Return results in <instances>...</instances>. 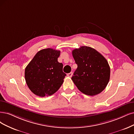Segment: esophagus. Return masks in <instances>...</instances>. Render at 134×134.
<instances>
[{
  "instance_id": "1",
  "label": "esophagus",
  "mask_w": 134,
  "mask_h": 134,
  "mask_svg": "<svg viewBox=\"0 0 134 134\" xmlns=\"http://www.w3.org/2000/svg\"><path fill=\"white\" fill-rule=\"evenodd\" d=\"M72 75H73V73L72 72H70L67 74V76L69 77H71L72 76Z\"/></svg>"
}]
</instances>
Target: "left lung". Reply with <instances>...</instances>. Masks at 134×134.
Returning <instances> with one entry per match:
<instances>
[{
	"label": "left lung",
	"mask_w": 134,
	"mask_h": 134,
	"mask_svg": "<svg viewBox=\"0 0 134 134\" xmlns=\"http://www.w3.org/2000/svg\"><path fill=\"white\" fill-rule=\"evenodd\" d=\"M77 64L72 80L83 93L93 96L101 93L109 81L110 69L107 59L95 49L81 46L72 51Z\"/></svg>",
	"instance_id": "obj_1"
}]
</instances>
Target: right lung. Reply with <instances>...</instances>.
Here are the masks:
<instances>
[{"label":"right lung","mask_w":134,"mask_h":134,"mask_svg":"<svg viewBox=\"0 0 134 134\" xmlns=\"http://www.w3.org/2000/svg\"><path fill=\"white\" fill-rule=\"evenodd\" d=\"M60 51L48 48L39 51L25 70L27 85L35 94L49 96L61 87L66 76L63 64L58 62Z\"/></svg>","instance_id":"obj_1"}]
</instances>
